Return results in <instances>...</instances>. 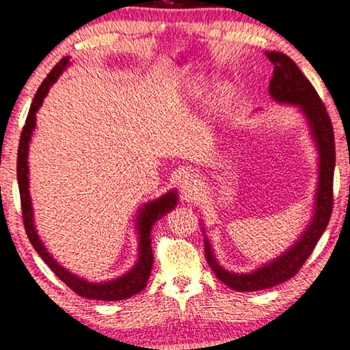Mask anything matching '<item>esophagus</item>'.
<instances>
[{
  "label": "esophagus",
  "mask_w": 350,
  "mask_h": 350,
  "mask_svg": "<svg viewBox=\"0 0 350 350\" xmlns=\"http://www.w3.org/2000/svg\"><path fill=\"white\" fill-rule=\"evenodd\" d=\"M180 189L182 191H185V193H195L196 189H198L200 185V176L195 173V171H185L184 174L180 176Z\"/></svg>",
  "instance_id": "34e87169"
}]
</instances>
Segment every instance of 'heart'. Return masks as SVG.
I'll return each instance as SVG.
<instances>
[{"label":"heart","instance_id":"heart-1","mask_svg":"<svg viewBox=\"0 0 350 350\" xmlns=\"http://www.w3.org/2000/svg\"><path fill=\"white\" fill-rule=\"evenodd\" d=\"M190 96L193 98V100H200V98H203L204 92H206V85L204 82L198 79V81H193L190 85ZM231 105H233V93H231L230 88H220V90L215 93L214 95V100H213V107L214 111L217 112L219 116H226L231 109Z\"/></svg>","mask_w":350,"mask_h":350}]
</instances>
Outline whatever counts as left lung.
Segmentation results:
<instances>
[{"label": "left lung", "instance_id": "8db88e82", "mask_svg": "<svg viewBox=\"0 0 350 350\" xmlns=\"http://www.w3.org/2000/svg\"><path fill=\"white\" fill-rule=\"evenodd\" d=\"M273 63L274 71L269 82V95L280 105L297 106L308 122L309 133L317 149V189L314 196L312 217L299 238L271 262L250 273H233L222 268L215 258L209 239L204 236V255L209 267L225 285L236 292H255L271 288L293 278L312 254L332 217L333 174L336 152L332 120L316 88L308 81L292 58L280 52H265ZM203 230V228H201ZM204 233V230H203Z\"/></svg>", "mask_w": 350, "mask_h": 350}]
</instances>
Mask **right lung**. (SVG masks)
<instances>
[{
	"instance_id": "1",
	"label": "right lung",
	"mask_w": 350,
	"mask_h": 350,
	"mask_svg": "<svg viewBox=\"0 0 350 350\" xmlns=\"http://www.w3.org/2000/svg\"><path fill=\"white\" fill-rule=\"evenodd\" d=\"M71 65L70 57H63L57 66L49 72L47 79H44L41 87L38 88L36 95L33 98L31 107H29L25 126L22 130L21 144H18L17 154V180L18 190H21V201H22V213H23V224L28 234L29 243L39 254V257L44 260V263L55 273L57 278H60L71 290H75L77 295L83 298L90 299H101V301H120L133 297V295L139 293L146 287L147 280L152 271V265H154V254H152V239L150 231L154 228L157 220H160L170 211H173L177 204V191L171 190L161 195L160 198L152 200L149 203L142 204L136 215V233H137V260L130 271L122 274L120 278H116L106 282H90L83 278L72 274L63 268L55 258L52 257L51 252L46 249V245L39 238L36 226H34V214L31 196H29V179H28V149L29 141H31L34 126H36V112L41 107L44 98L47 96L49 90L57 79L60 77L63 71Z\"/></svg>"
}]
</instances>
